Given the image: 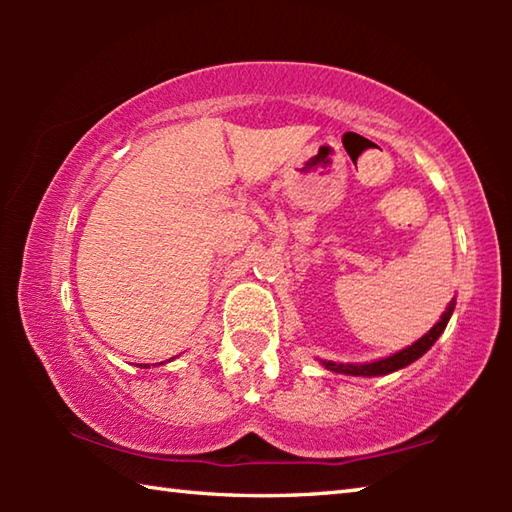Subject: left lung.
Instances as JSON below:
<instances>
[{
	"label": "left lung",
	"instance_id": "obj_1",
	"mask_svg": "<svg viewBox=\"0 0 512 512\" xmlns=\"http://www.w3.org/2000/svg\"><path fill=\"white\" fill-rule=\"evenodd\" d=\"M454 307H456V298H452V302H449L447 309L443 311V316H440L438 323L433 325L427 334L420 336V339L415 343L406 345L404 350L391 354V357L368 361V363H336V361H325V359H320V363H323L327 370L339 372V375H350V377L391 375V372H395V370H402L406 366H411L413 361H418L422 354H427L431 350V345L436 343L438 336L445 332L449 318H452V314H454Z\"/></svg>",
	"mask_w": 512,
	"mask_h": 512
}]
</instances>
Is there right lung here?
Instances as JSON below:
<instances>
[{
  "mask_svg": "<svg viewBox=\"0 0 512 512\" xmlns=\"http://www.w3.org/2000/svg\"><path fill=\"white\" fill-rule=\"evenodd\" d=\"M144 368H149V366H144Z\"/></svg>",
  "mask_w": 512,
  "mask_h": 512,
  "instance_id": "right-lung-1",
  "label": "right lung"
}]
</instances>
